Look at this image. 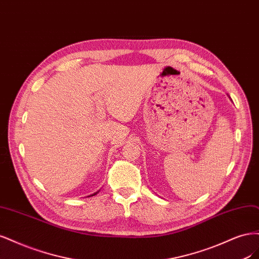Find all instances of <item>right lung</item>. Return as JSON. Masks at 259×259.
Instances as JSON below:
<instances>
[{
	"mask_svg": "<svg viewBox=\"0 0 259 259\" xmlns=\"http://www.w3.org/2000/svg\"><path fill=\"white\" fill-rule=\"evenodd\" d=\"M97 194H98V193H95V194H94V195H91V196H95V195H97Z\"/></svg>",
	"mask_w": 259,
	"mask_h": 259,
	"instance_id": "obj_1",
	"label": "right lung"
}]
</instances>
